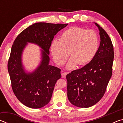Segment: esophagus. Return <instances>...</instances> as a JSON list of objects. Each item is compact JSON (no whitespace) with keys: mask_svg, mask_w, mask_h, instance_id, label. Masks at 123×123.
Returning a JSON list of instances; mask_svg holds the SVG:
<instances>
[{"mask_svg":"<svg viewBox=\"0 0 123 123\" xmlns=\"http://www.w3.org/2000/svg\"><path fill=\"white\" fill-rule=\"evenodd\" d=\"M67 73L66 72H63V73H62V76L63 78H66V75H67Z\"/></svg>","mask_w":123,"mask_h":123,"instance_id":"obj_1","label":"esophagus"}]
</instances>
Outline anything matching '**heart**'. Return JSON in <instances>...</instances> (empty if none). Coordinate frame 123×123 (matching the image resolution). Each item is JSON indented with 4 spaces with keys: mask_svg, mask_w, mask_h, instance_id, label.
I'll list each match as a JSON object with an SVG mask.
<instances>
[{
    "mask_svg": "<svg viewBox=\"0 0 123 123\" xmlns=\"http://www.w3.org/2000/svg\"><path fill=\"white\" fill-rule=\"evenodd\" d=\"M99 45L98 35L92 30L73 26L62 33L60 41H53L50 51L53 59L59 65L65 63L70 53L67 68L71 69L77 64L85 65L95 57Z\"/></svg>",
    "mask_w": 123,
    "mask_h": 123,
    "instance_id": "obj_1",
    "label": "heart"
}]
</instances>
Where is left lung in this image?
<instances>
[{
    "mask_svg": "<svg viewBox=\"0 0 123 123\" xmlns=\"http://www.w3.org/2000/svg\"><path fill=\"white\" fill-rule=\"evenodd\" d=\"M100 43L92 61L80 69L67 75V96L75 106H92L105 94L112 73L113 47L110 37L99 24Z\"/></svg>",
    "mask_w": 123,
    "mask_h": 123,
    "instance_id": "8db88e82",
    "label": "left lung"
}]
</instances>
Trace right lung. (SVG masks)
Returning <instances> with one entry per match:
<instances>
[{"label": "right lung", "instance_id": "right-lung-1", "mask_svg": "<svg viewBox=\"0 0 123 123\" xmlns=\"http://www.w3.org/2000/svg\"><path fill=\"white\" fill-rule=\"evenodd\" d=\"M67 25L36 23L20 32L14 41L8 72L14 95L27 107L39 109L50 101L55 84L61 75L60 68L49 65V50L54 36ZM27 43H35L43 49L40 66L28 74L21 63V54Z\"/></svg>", "mask_w": 123, "mask_h": 123}]
</instances>
